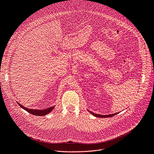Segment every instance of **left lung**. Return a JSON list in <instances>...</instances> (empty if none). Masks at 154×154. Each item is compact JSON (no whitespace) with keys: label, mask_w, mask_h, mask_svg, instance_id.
Wrapping results in <instances>:
<instances>
[{"label":"left lung","mask_w":154,"mask_h":154,"mask_svg":"<svg viewBox=\"0 0 154 154\" xmlns=\"http://www.w3.org/2000/svg\"><path fill=\"white\" fill-rule=\"evenodd\" d=\"M90 112V111H89ZM91 114L94 116L96 117H98V118H109V117H112L113 116H115L116 115H117V113H115V114H111V115H97V114H95V113H94L92 112H90Z\"/></svg>","instance_id":"obj_1"}]
</instances>
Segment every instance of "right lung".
Instances as JSON below:
<instances>
[{
  "label": "right lung",
  "instance_id": "right-lung-1",
  "mask_svg": "<svg viewBox=\"0 0 154 154\" xmlns=\"http://www.w3.org/2000/svg\"><path fill=\"white\" fill-rule=\"evenodd\" d=\"M17 104H19V106H20L21 108H22L23 109H24V110H26V111H28V112L31 113V115H36V116H45L46 115L48 114L49 112H50L53 109H54L55 106H52V107H50L48 108H46L45 109H29L26 108V107L22 106L21 104H19V103H17Z\"/></svg>",
  "mask_w": 154,
  "mask_h": 154
}]
</instances>
